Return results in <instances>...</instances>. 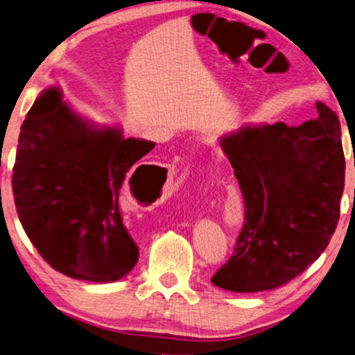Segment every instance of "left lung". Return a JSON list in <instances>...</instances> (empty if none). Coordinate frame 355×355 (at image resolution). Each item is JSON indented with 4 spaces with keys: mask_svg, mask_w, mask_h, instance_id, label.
I'll use <instances>...</instances> for the list:
<instances>
[{
    "mask_svg": "<svg viewBox=\"0 0 355 355\" xmlns=\"http://www.w3.org/2000/svg\"><path fill=\"white\" fill-rule=\"evenodd\" d=\"M300 126H245L221 137L245 205L232 256L213 275L226 291L261 292L299 277L327 248L340 219L345 153L336 114L316 103Z\"/></svg>",
    "mask_w": 355,
    "mask_h": 355,
    "instance_id": "obj_1",
    "label": "left lung"
}]
</instances>
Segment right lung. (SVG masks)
Masks as SVG:
<instances>
[{"label": "right lung", "mask_w": 355, "mask_h": 355, "mask_svg": "<svg viewBox=\"0 0 355 355\" xmlns=\"http://www.w3.org/2000/svg\"><path fill=\"white\" fill-rule=\"evenodd\" d=\"M153 148L155 142L87 121L60 88L35 101L20 129L12 191L21 226L50 267L94 283L131 272L139 246L118 198L129 168Z\"/></svg>", "instance_id": "1"}]
</instances>
